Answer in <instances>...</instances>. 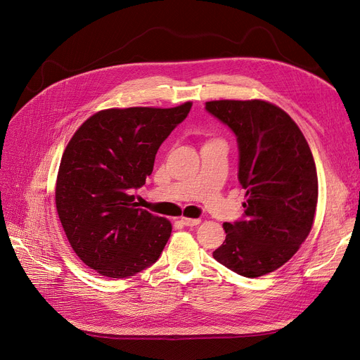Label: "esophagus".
<instances>
[{
  "instance_id": "1",
  "label": "esophagus",
  "mask_w": 360,
  "mask_h": 360,
  "mask_svg": "<svg viewBox=\"0 0 360 360\" xmlns=\"http://www.w3.org/2000/svg\"><path fill=\"white\" fill-rule=\"evenodd\" d=\"M180 221L187 227H195V226L200 224V219L199 218H186V217H181Z\"/></svg>"
}]
</instances>
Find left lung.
Returning <instances> with one entry per match:
<instances>
[{"mask_svg": "<svg viewBox=\"0 0 360 360\" xmlns=\"http://www.w3.org/2000/svg\"><path fill=\"white\" fill-rule=\"evenodd\" d=\"M210 114L237 138L243 218L224 222L226 240L212 255L256 278L283 266L314 224L318 176L309 145L285 111L266 101H210Z\"/></svg>", "mask_w": 360, "mask_h": 360, "instance_id": "left-lung-1", "label": "left lung"}]
</instances>
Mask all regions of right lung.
<instances>
[{
	"instance_id": "add662e5",
	"label": "right lung",
	"mask_w": 360,
	"mask_h": 360,
	"mask_svg": "<svg viewBox=\"0 0 360 360\" xmlns=\"http://www.w3.org/2000/svg\"><path fill=\"white\" fill-rule=\"evenodd\" d=\"M192 108H110L84 122L68 142L57 176L56 205L83 264L127 278L155 264L171 222L138 208L130 191L150 176L155 155Z\"/></svg>"
}]
</instances>
